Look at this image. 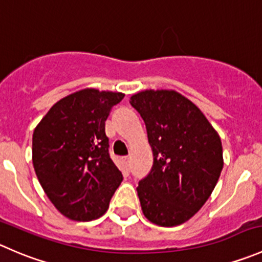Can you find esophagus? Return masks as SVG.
<instances>
[{
  "label": "esophagus",
  "instance_id": "1",
  "mask_svg": "<svg viewBox=\"0 0 262 262\" xmlns=\"http://www.w3.org/2000/svg\"><path fill=\"white\" fill-rule=\"evenodd\" d=\"M121 159H122V163L126 165V167L130 165V157H122Z\"/></svg>",
  "mask_w": 262,
  "mask_h": 262
}]
</instances>
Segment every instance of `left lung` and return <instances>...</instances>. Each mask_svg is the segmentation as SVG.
<instances>
[{"label":"left lung","instance_id":"8db88e82","mask_svg":"<svg viewBox=\"0 0 262 262\" xmlns=\"http://www.w3.org/2000/svg\"><path fill=\"white\" fill-rule=\"evenodd\" d=\"M146 125L152 168L137 186L145 218L174 227L210 198L223 169L222 140L200 108L176 90H142L130 98Z\"/></svg>","mask_w":262,"mask_h":262}]
</instances>
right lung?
<instances>
[{
	"mask_svg": "<svg viewBox=\"0 0 262 262\" xmlns=\"http://www.w3.org/2000/svg\"><path fill=\"white\" fill-rule=\"evenodd\" d=\"M125 94L93 88L52 105L33 134V165L54 208L76 222L98 219L122 182L108 152L105 121Z\"/></svg>",
	"mask_w": 262,
	"mask_h": 262,
	"instance_id": "1",
	"label": "right lung"
}]
</instances>
